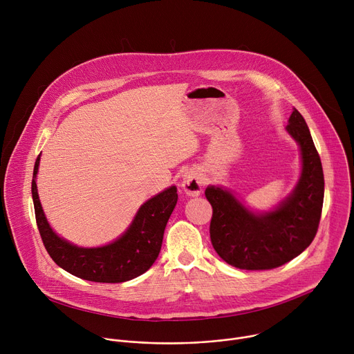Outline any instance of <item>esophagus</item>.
I'll list each match as a JSON object with an SVG mask.
<instances>
[{"label":"esophagus","instance_id":"1","mask_svg":"<svg viewBox=\"0 0 354 354\" xmlns=\"http://www.w3.org/2000/svg\"><path fill=\"white\" fill-rule=\"evenodd\" d=\"M205 182L203 178L200 176L198 172L196 171H186L182 176V189L187 196H198L201 193V189H203Z\"/></svg>","mask_w":354,"mask_h":354}]
</instances>
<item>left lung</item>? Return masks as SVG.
<instances>
[{
  "label": "left lung",
  "mask_w": 354,
  "mask_h": 354,
  "mask_svg": "<svg viewBox=\"0 0 354 354\" xmlns=\"http://www.w3.org/2000/svg\"><path fill=\"white\" fill-rule=\"evenodd\" d=\"M286 130L299 145L301 175L294 190L277 207L255 213L223 186H207L205 192L213 207V248L234 268H279L304 252L317 235L325 186L321 158L310 129L297 109L292 111Z\"/></svg>",
  "instance_id": "8db88e82"
}]
</instances>
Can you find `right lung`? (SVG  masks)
<instances>
[{
	"instance_id": "add662e5",
	"label": "right lung",
	"mask_w": 354,
	"mask_h": 354,
	"mask_svg": "<svg viewBox=\"0 0 354 354\" xmlns=\"http://www.w3.org/2000/svg\"><path fill=\"white\" fill-rule=\"evenodd\" d=\"M39 162L40 156L35 162L32 179L36 223L50 258L62 269L89 281L123 283L153 266L160 255L167 223L176 206V186L147 200L116 241L97 248H82L59 236L47 223L36 187Z\"/></svg>"
}]
</instances>
